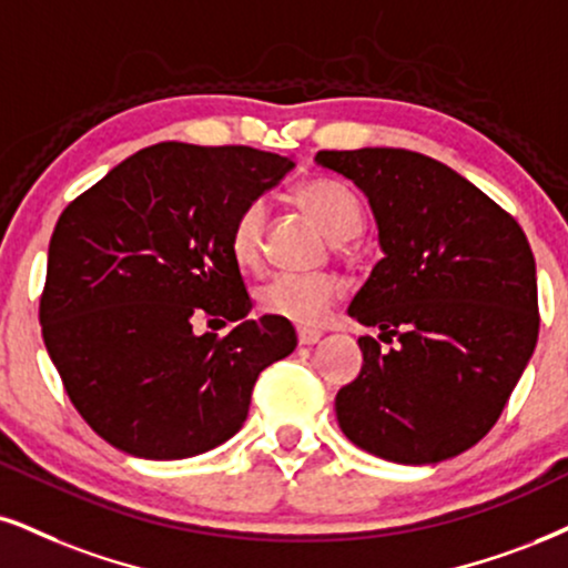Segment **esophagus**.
<instances>
[{
	"instance_id": "obj_1",
	"label": "esophagus",
	"mask_w": 568,
	"mask_h": 568,
	"mask_svg": "<svg viewBox=\"0 0 568 568\" xmlns=\"http://www.w3.org/2000/svg\"><path fill=\"white\" fill-rule=\"evenodd\" d=\"M321 337H324V334L316 332V328H300V332H297V339H300V345H303V347L316 345Z\"/></svg>"
}]
</instances>
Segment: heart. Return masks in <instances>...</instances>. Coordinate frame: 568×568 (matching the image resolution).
<instances>
[{"label":"heart","instance_id":"heart-1","mask_svg":"<svg viewBox=\"0 0 568 568\" xmlns=\"http://www.w3.org/2000/svg\"><path fill=\"white\" fill-rule=\"evenodd\" d=\"M297 197L332 240L345 242L361 234L363 205L353 186L345 181L313 179L300 186ZM265 221H268L265 200H252L231 226V255L242 268H252V265L261 263ZM342 292H345V286L337 276H328V273H278L257 290V305L265 316L313 328L324 324Z\"/></svg>","mask_w":568,"mask_h":568}]
</instances>
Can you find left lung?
I'll list each match as a JSON object with an SVG mask.
<instances>
[{
  "instance_id": "left-lung-1",
  "label": "left lung",
  "mask_w": 568,
  "mask_h": 568,
  "mask_svg": "<svg viewBox=\"0 0 568 568\" xmlns=\"http://www.w3.org/2000/svg\"><path fill=\"white\" fill-rule=\"evenodd\" d=\"M316 165L368 197L384 257L347 313L363 368L337 392L339 429L392 464H439L477 445L506 408L535 353L537 273L506 210L439 160L363 146L324 150Z\"/></svg>"
}]
</instances>
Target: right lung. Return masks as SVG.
<instances>
[{"label":"right lung","mask_w":568,"mask_h":568,"mask_svg":"<svg viewBox=\"0 0 568 568\" xmlns=\"http://www.w3.org/2000/svg\"><path fill=\"white\" fill-rule=\"evenodd\" d=\"M295 168L252 146L152 144L62 210L41 334L75 410L146 460L207 453L242 429L257 376L297 347L290 321L247 318L236 215ZM240 320L226 338L193 318Z\"/></svg>","instance_id":"obj_1"}]
</instances>
